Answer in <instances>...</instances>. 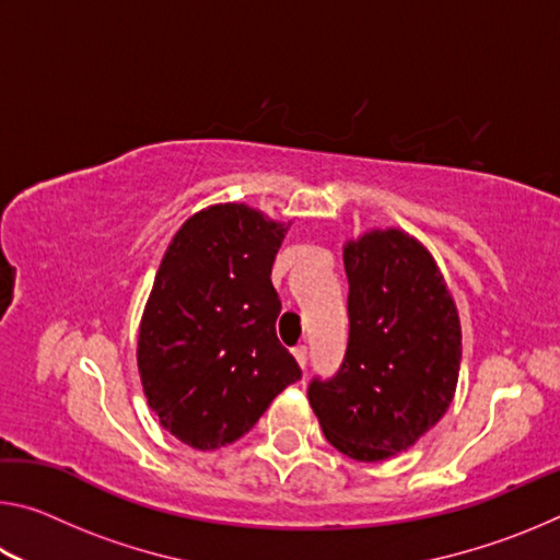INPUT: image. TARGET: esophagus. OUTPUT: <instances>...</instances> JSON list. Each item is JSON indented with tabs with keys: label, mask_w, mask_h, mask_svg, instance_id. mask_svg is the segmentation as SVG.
<instances>
[{
	"label": "esophagus",
	"mask_w": 560,
	"mask_h": 560,
	"mask_svg": "<svg viewBox=\"0 0 560 560\" xmlns=\"http://www.w3.org/2000/svg\"><path fill=\"white\" fill-rule=\"evenodd\" d=\"M291 353H293V358H296V363L301 368H306V363H308V348L306 346H296L291 350Z\"/></svg>",
	"instance_id": "1"
}]
</instances>
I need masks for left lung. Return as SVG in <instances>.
<instances>
[{"label":"left lung","mask_w":560,"mask_h":560,"mask_svg":"<svg viewBox=\"0 0 560 560\" xmlns=\"http://www.w3.org/2000/svg\"><path fill=\"white\" fill-rule=\"evenodd\" d=\"M348 350L308 387L326 440L358 462L410 450L450 410L459 381L457 303L428 246L400 226L343 244Z\"/></svg>","instance_id":"8db88e82"}]
</instances>
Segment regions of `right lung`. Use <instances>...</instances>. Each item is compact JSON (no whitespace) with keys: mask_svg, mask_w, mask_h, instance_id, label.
I'll list each match as a JSON object with an SVG mask.
<instances>
[{"mask_svg":"<svg viewBox=\"0 0 560 560\" xmlns=\"http://www.w3.org/2000/svg\"><path fill=\"white\" fill-rule=\"evenodd\" d=\"M291 222L244 202L210 205L175 232L138 330V373L150 410L200 452L244 438L296 360L277 338L271 267Z\"/></svg>","mask_w":560,"mask_h":560,"instance_id":"add662e5","label":"right lung"}]
</instances>
